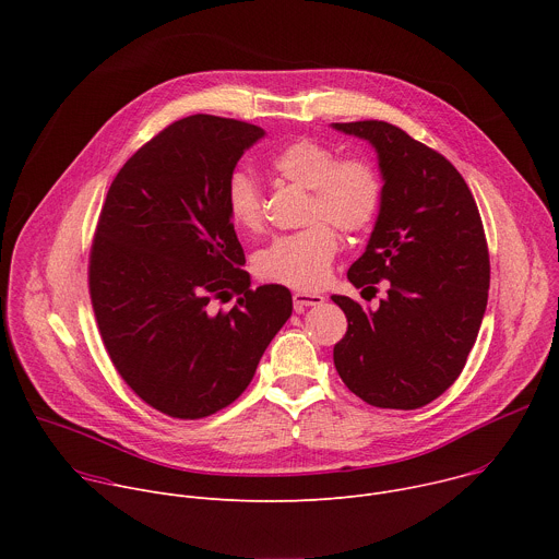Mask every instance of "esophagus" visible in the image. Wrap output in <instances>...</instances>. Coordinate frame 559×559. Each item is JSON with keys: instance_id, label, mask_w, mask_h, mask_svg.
<instances>
[{"instance_id": "34e87169", "label": "esophagus", "mask_w": 559, "mask_h": 559, "mask_svg": "<svg viewBox=\"0 0 559 559\" xmlns=\"http://www.w3.org/2000/svg\"><path fill=\"white\" fill-rule=\"evenodd\" d=\"M292 298H294V309L296 311H302L307 307H316V305L325 302V298L321 294H307V292H296Z\"/></svg>"}]
</instances>
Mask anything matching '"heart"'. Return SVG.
<instances>
[{"label": "heart", "mask_w": 559, "mask_h": 559, "mask_svg": "<svg viewBox=\"0 0 559 559\" xmlns=\"http://www.w3.org/2000/svg\"><path fill=\"white\" fill-rule=\"evenodd\" d=\"M272 170L278 179L309 190L305 221L309 227L274 238L257 254V274L263 281L313 289L323 285L338 252L341 231L367 229L382 203V181L365 158H338V154L313 139H298L283 145L272 156ZM225 205L231 223L246 231L263 227V194L246 173L227 179Z\"/></svg>", "instance_id": "b5f03b06"}]
</instances>
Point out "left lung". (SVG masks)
Wrapping results in <instances>:
<instances>
[{
  "mask_svg": "<svg viewBox=\"0 0 559 559\" xmlns=\"http://www.w3.org/2000/svg\"><path fill=\"white\" fill-rule=\"evenodd\" d=\"M332 126L376 147L384 181L347 278L373 294L389 281L378 309L332 296L347 316L334 365L367 405L418 409L455 382L480 332L491 278L483 218L462 175L405 130L373 119Z\"/></svg>",
  "mask_w": 559,
  "mask_h": 559,
  "instance_id": "obj_1",
  "label": "left lung"
}]
</instances>
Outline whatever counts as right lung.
Returning <instances> with one entry per match:
<instances>
[{"label":"right lung","instance_id":"right-lung-1","mask_svg":"<svg viewBox=\"0 0 559 559\" xmlns=\"http://www.w3.org/2000/svg\"><path fill=\"white\" fill-rule=\"evenodd\" d=\"M263 134L179 119L128 158L99 214L88 285L102 341L126 384L170 418L231 405L292 316L287 287H250L225 205L238 158ZM234 295L229 312L211 309Z\"/></svg>","mask_w":559,"mask_h":559}]
</instances>
